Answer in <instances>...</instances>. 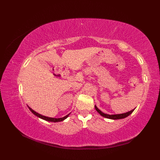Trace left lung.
<instances>
[{
	"instance_id": "obj_1",
	"label": "left lung",
	"mask_w": 160,
	"mask_h": 160,
	"mask_svg": "<svg viewBox=\"0 0 160 160\" xmlns=\"http://www.w3.org/2000/svg\"><path fill=\"white\" fill-rule=\"evenodd\" d=\"M95 108L96 109V111H98V112L101 115L103 116V117L105 118H108V119H123L127 118L128 116H129L130 114H132L133 113V111H134L135 109H132V111H128L127 113H121V114H114V115H109V114H106L103 113L102 111L101 110H99L98 107H97L96 105H95Z\"/></svg>"
}]
</instances>
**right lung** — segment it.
I'll list each match as a JSON object with an SVG mask.
<instances>
[{
	"label": "right lung",
	"instance_id": "add662e5",
	"mask_svg": "<svg viewBox=\"0 0 160 160\" xmlns=\"http://www.w3.org/2000/svg\"><path fill=\"white\" fill-rule=\"evenodd\" d=\"M28 109H29V110L31 111V112H32L34 115H36L37 117L39 118H41V119H44V120H45V121H47V122H62V121H63V120H65V119H67V118H68L69 115H70V113H69L68 115H67L66 116H65V117L61 118H49V117H46V116L42 115H41V114H39V113H37L36 111H35L33 109H32L31 108L28 107Z\"/></svg>",
	"mask_w": 160,
	"mask_h": 160
}]
</instances>
